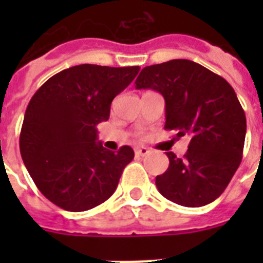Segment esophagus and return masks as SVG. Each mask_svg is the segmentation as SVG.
Here are the masks:
<instances>
[{"instance_id":"34e87169","label":"esophagus","mask_w":263,"mask_h":263,"mask_svg":"<svg viewBox=\"0 0 263 263\" xmlns=\"http://www.w3.org/2000/svg\"><path fill=\"white\" fill-rule=\"evenodd\" d=\"M147 153H148V148L144 147V146H138V147H135V154H136V156L143 157V156H146Z\"/></svg>"}]
</instances>
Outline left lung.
<instances>
[{
  "label": "left lung",
  "instance_id": "left-lung-1",
  "mask_svg": "<svg viewBox=\"0 0 263 263\" xmlns=\"http://www.w3.org/2000/svg\"><path fill=\"white\" fill-rule=\"evenodd\" d=\"M135 87L165 98V129L191 138L187 153H166L169 168L157 176L158 191L175 203L199 208L224 192L243 157L246 115L232 86L190 60H171L142 69Z\"/></svg>",
  "mask_w": 263,
  "mask_h": 263
}]
</instances>
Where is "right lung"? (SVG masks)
<instances>
[{"label": "right lung", "mask_w": 263, "mask_h": 263, "mask_svg": "<svg viewBox=\"0 0 263 263\" xmlns=\"http://www.w3.org/2000/svg\"><path fill=\"white\" fill-rule=\"evenodd\" d=\"M139 67L82 64L55 73L27 106L20 154L38 190L55 206L84 212L103 203L117 188L134 150L110 152L97 143V125L109 119L111 101Z\"/></svg>", "instance_id": "right-lung-1"}]
</instances>
